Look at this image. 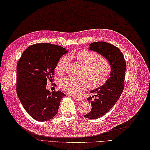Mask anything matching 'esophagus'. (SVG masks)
<instances>
[{"label": "esophagus", "mask_w": 150, "mask_h": 150, "mask_svg": "<svg viewBox=\"0 0 150 150\" xmlns=\"http://www.w3.org/2000/svg\"><path fill=\"white\" fill-rule=\"evenodd\" d=\"M72 98H73L74 100H75V101H82V99L81 98H80V97H76V96H72Z\"/></svg>", "instance_id": "esophagus-1"}]
</instances>
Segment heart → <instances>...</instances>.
Returning <instances> with one entry per match:
<instances>
[{"instance_id": "b5f03b06", "label": "heart", "mask_w": 150, "mask_h": 150, "mask_svg": "<svg viewBox=\"0 0 150 150\" xmlns=\"http://www.w3.org/2000/svg\"><path fill=\"white\" fill-rule=\"evenodd\" d=\"M77 61L83 67L80 79L67 76L59 82L63 91L70 95H76L86 88L88 84L91 88L103 85L109 79L111 72V65L102 55L98 53L83 50L76 54ZM70 55L61 58L58 62L55 70L59 74H63L67 70L70 62Z\"/></svg>"}]
</instances>
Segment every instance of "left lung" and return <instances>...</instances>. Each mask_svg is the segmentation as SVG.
<instances>
[{
    "label": "left lung",
    "instance_id": "8db88e82",
    "mask_svg": "<svg viewBox=\"0 0 150 150\" xmlns=\"http://www.w3.org/2000/svg\"><path fill=\"white\" fill-rule=\"evenodd\" d=\"M90 51L96 52L106 59L111 65L110 77L105 83L90 91L93 95L87 98L91 110L84 115L88 119H98L109 112L124 90L126 64L120 49L109 43L98 41L90 44Z\"/></svg>",
    "mask_w": 150,
    "mask_h": 150
}]
</instances>
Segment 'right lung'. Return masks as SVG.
<instances>
[{"mask_svg": "<svg viewBox=\"0 0 150 150\" xmlns=\"http://www.w3.org/2000/svg\"><path fill=\"white\" fill-rule=\"evenodd\" d=\"M68 51L49 43L35 44L21 55L16 67V92L26 111L37 121L51 119L57 114L65 95L50 92L47 81L52 80L60 58Z\"/></svg>", "mask_w": 150, "mask_h": 150, "instance_id": "right-lung-1", "label": "right lung"}]
</instances>
